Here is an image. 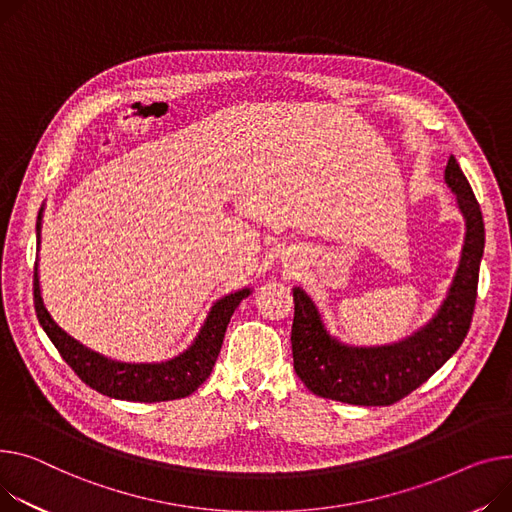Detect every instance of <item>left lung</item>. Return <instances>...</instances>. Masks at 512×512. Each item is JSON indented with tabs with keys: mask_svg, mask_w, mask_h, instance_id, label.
<instances>
[{
	"mask_svg": "<svg viewBox=\"0 0 512 512\" xmlns=\"http://www.w3.org/2000/svg\"><path fill=\"white\" fill-rule=\"evenodd\" d=\"M445 183L465 218V243L447 298L416 333L389 346L342 344L329 335L313 298L300 286L292 290L294 370L315 395L352 405H391L426 383L463 344L478 298L486 234L480 203L455 156L447 162Z\"/></svg>",
	"mask_w": 512,
	"mask_h": 512,
	"instance_id": "8db88e82",
	"label": "left lung"
}]
</instances>
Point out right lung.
Listing matches in <instances>:
<instances>
[{
    "mask_svg": "<svg viewBox=\"0 0 512 512\" xmlns=\"http://www.w3.org/2000/svg\"><path fill=\"white\" fill-rule=\"evenodd\" d=\"M41 220L43 208L37 218V245H41ZM249 294L251 288H243L216 300L197 337L193 339V344L183 354L154 364L117 362L86 348L53 321L41 296L39 263H34V311H37L39 323L49 335L53 346L86 385L102 395L123 401L154 403L191 395L210 377L230 317L236 306Z\"/></svg>",
    "mask_w": 512,
    "mask_h": 512,
    "instance_id": "obj_1",
    "label": "right lung"
}]
</instances>
